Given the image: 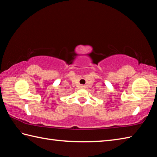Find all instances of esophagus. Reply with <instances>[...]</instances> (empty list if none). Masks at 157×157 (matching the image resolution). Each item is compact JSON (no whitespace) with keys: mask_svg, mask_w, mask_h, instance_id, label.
Here are the masks:
<instances>
[{"mask_svg":"<svg viewBox=\"0 0 157 157\" xmlns=\"http://www.w3.org/2000/svg\"><path fill=\"white\" fill-rule=\"evenodd\" d=\"M80 87H81L82 88H86V86H85L84 85H81Z\"/></svg>","mask_w":157,"mask_h":157,"instance_id":"obj_1","label":"esophagus"}]
</instances>
